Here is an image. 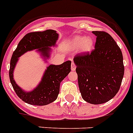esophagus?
Listing matches in <instances>:
<instances>
[{"label":"esophagus","mask_w":133,"mask_h":133,"mask_svg":"<svg viewBox=\"0 0 133 133\" xmlns=\"http://www.w3.org/2000/svg\"><path fill=\"white\" fill-rule=\"evenodd\" d=\"M71 70H72V71H74V70H76V65L74 62H72V65H71Z\"/></svg>","instance_id":"34e87169"}]
</instances>
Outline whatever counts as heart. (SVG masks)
Segmentation results:
<instances>
[{
    "label": "heart",
    "mask_w": 133,
    "mask_h": 133,
    "mask_svg": "<svg viewBox=\"0 0 133 133\" xmlns=\"http://www.w3.org/2000/svg\"><path fill=\"white\" fill-rule=\"evenodd\" d=\"M72 46L75 49L79 48L82 52H89L93 46V40L89 36H76L73 39Z\"/></svg>",
    "instance_id": "b5f03b06"
}]
</instances>
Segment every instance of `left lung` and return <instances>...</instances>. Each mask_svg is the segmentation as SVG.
I'll return each instance as SVG.
<instances>
[{"instance_id":"8db88e82","label":"left lung","mask_w":133,"mask_h":133,"mask_svg":"<svg viewBox=\"0 0 133 133\" xmlns=\"http://www.w3.org/2000/svg\"><path fill=\"white\" fill-rule=\"evenodd\" d=\"M97 36L95 49L74 58L80 92L91 104L108 102L118 92L124 67L120 47L110 34L93 31Z\"/></svg>"}]
</instances>
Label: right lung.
I'll return each instance as SVG.
<instances>
[{
	"label": "right lung",
	"mask_w": 133,
	"mask_h": 133,
	"mask_svg": "<svg viewBox=\"0 0 133 133\" xmlns=\"http://www.w3.org/2000/svg\"><path fill=\"white\" fill-rule=\"evenodd\" d=\"M58 37L59 34L53 30L28 33L20 41L12 55L10 62V81L17 96L28 104L46 105L56 100L59 92L60 83L71 71V61H67L57 65H49L37 87L28 92L19 87L13 78V72L19 57L28 51L36 49L45 61L50 57L51 47L56 46Z\"/></svg>",
	"instance_id": "add662e5"
}]
</instances>
